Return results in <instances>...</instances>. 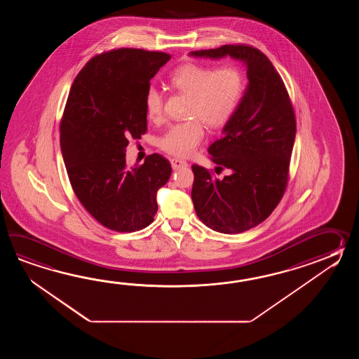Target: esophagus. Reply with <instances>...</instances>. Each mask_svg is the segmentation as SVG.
Returning a JSON list of instances; mask_svg holds the SVG:
<instances>
[{"instance_id":"1","label":"esophagus","mask_w":359,"mask_h":359,"mask_svg":"<svg viewBox=\"0 0 359 359\" xmlns=\"http://www.w3.org/2000/svg\"><path fill=\"white\" fill-rule=\"evenodd\" d=\"M170 164H172V168L175 169H181L186 168L189 164L186 163L184 161H181V159H176V158H173V159H170Z\"/></svg>"}]
</instances>
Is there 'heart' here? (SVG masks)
Here are the masks:
<instances>
[{
  "mask_svg": "<svg viewBox=\"0 0 359 359\" xmlns=\"http://www.w3.org/2000/svg\"><path fill=\"white\" fill-rule=\"evenodd\" d=\"M169 84L189 97L187 116L191 119L172 124L159 138V146L170 155L187 158L204 138L203 123L218 130L231 121L243 99L245 79L236 67L214 69L184 64L170 74ZM163 102L161 90L150 86L145 93L146 114L150 119L161 118Z\"/></svg>",
  "mask_w": 359,
  "mask_h": 359,
  "instance_id": "obj_1",
  "label": "heart"
}]
</instances>
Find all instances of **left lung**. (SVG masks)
I'll return each mask as SVG.
<instances>
[{"mask_svg":"<svg viewBox=\"0 0 359 359\" xmlns=\"http://www.w3.org/2000/svg\"><path fill=\"white\" fill-rule=\"evenodd\" d=\"M189 56H229L246 68L249 82L236 113L208 150L217 168L229 169V175L219 180L192 165L191 191L196 215L206 227L241 233L268 218L283 198L297 132L294 110L281 76L259 50L226 45Z\"/></svg>","mask_w":359,"mask_h":359,"instance_id":"left-lung-1","label":"left lung"}]
</instances>
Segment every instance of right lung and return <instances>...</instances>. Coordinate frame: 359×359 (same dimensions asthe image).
<instances>
[{"mask_svg": "<svg viewBox=\"0 0 359 359\" xmlns=\"http://www.w3.org/2000/svg\"><path fill=\"white\" fill-rule=\"evenodd\" d=\"M170 59L164 53L119 48L86 64L69 92L60 147L69 181L86 210L104 227L135 232L154 221L156 194L168 182L159 154L126 164L128 140L147 130L146 90Z\"/></svg>", "mask_w": 359, "mask_h": 359, "instance_id": "obj_1", "label": "right lung"}]
</instances>
